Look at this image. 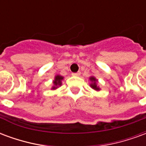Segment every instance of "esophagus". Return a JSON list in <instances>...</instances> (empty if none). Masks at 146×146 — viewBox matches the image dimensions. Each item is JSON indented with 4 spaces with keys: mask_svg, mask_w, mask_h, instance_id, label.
Listing matches in <instances>:
<instances>
[{
    "mask_svg": "<svg viewBox=\"0 0 146 146\" xmlns=\"http://www.w3.org/2000/svg\"><path fill=\"white\" fill-rule=\"evenodd\" d=\"M80 72H77V73H72V75H73V76H80Z\"/></svg>",
    "mask_w": 146,
    "mask_h": 146,
    "instance_id": "1",
    "label": "esophagus"
}]
</instances>
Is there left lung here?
Segmentation results:
<instances>
[{
	"label": "left lung",
	"mask_w": 146,
	"mask_h": 146,
	"mask_svg": "<svg viewBox=\"0 0 146 146\" xmlns=\"http://www.w3.org/2000/svg\"><path fill=\"white\" fill-rule=\"evenodd\" d=\"M89 79H90V80L92 81V84H90L91 88L94 89V90H95V91H99L100 88H99L98 86H97V81H98V80H96V78L94 77V76H91Z\"/></svg>",
	"instance_id": "1"
}]
</instances>
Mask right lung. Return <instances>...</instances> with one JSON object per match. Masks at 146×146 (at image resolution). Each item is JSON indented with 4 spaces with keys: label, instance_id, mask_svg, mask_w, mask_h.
I'll list each match as a JSON object with an SVG mask.
<instances>
[{
    "label": "right lung",
    "instance_id": "right-lung-1",
    "mask_svg": "<svg viewBox=\"0 0 146 146\" xmlns=\"http://www.w3.org/2000/svg\"><path fill=\"white\" fill-rule=\"evenodd\" d=\"M63 76H60V75H56L54 76V80H53V84H54V86L51 88L52 90H54V89L58 88L59 86L62 85V80H63Z\"/></svg>",
    "mask_w": 146,
    "mask_h": 146
}]
</instances>
